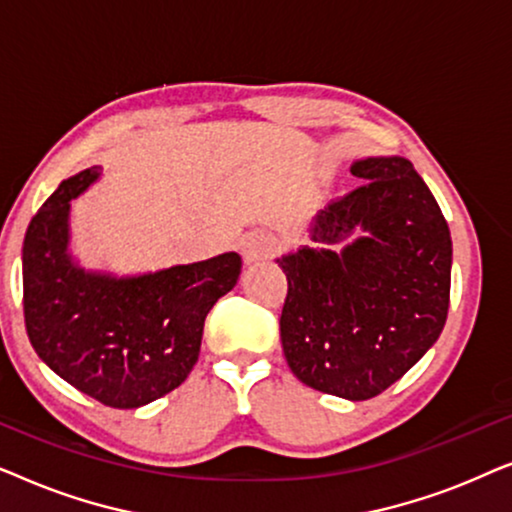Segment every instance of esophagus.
<instances>
[{
	"label": "esophagus",
	"mask_w": 512,
	"mask_h": 512,
	"mask_svg": "<svg viewBox=\"0 0 512 512\" xmlns=\"http://www.w3.org/2000/svg\"><path fill=\"white\" fill-rule=\"evenodd\" d=\"M277 249V240L268 233H251L247 237V242H244V261L247 263H254V261H261V258H268L275 254Z\"/></svg>",
	"instance_id": "esophagus-1"
}]
</instances>
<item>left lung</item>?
Returning a JSON list of instances; mask_svg holds the SVG:
<instances>
[{
    "instance_id": "obj_1",
    "label": "left lung",
    "mask_w": 512,
    "mask_h": 512,
    "mask_svg": "<svg viewBox=\"0 0 512 512\" xmlns=\"http://www.w3.org/2000/svg\"><path fill=\"white\" fill-rule=\"evenodd\" d=\"M366 181L314 216L312 240L282 256L289 291L279 319L291 373L347 401L382 394L438 340L450 307L452 237L410 160H356Z\"/></svg>"
}]
</instances>
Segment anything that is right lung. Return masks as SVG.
Instances as JSON below:
<instances>
[{"instance_id": "obj_1", "label": "right lung", "mask_w": 512, "mask_h": 512, "mask_svg": "<svg viewBox=\"0 0 512 512\" xmlns=\"http://www.w3.org/2000/svg\"><path fill=\"white\" fill-rule=\"evenodd\" d=\"M100 177L62 181L27 226L23 310L34 352L53 373L109 408H139L191 373L202 328L242 270L235 251L137 277L88 272L69 256V202Z\"/></svg>"}]
</instances>
